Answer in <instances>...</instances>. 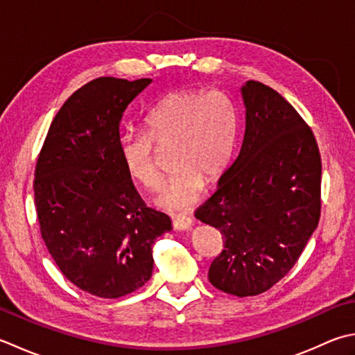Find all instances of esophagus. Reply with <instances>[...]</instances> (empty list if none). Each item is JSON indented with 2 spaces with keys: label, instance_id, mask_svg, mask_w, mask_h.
Masks as SVG:
<instances>
[{
  "label": "esophagus",
  "instance_id": "34e87169",
  "mask_svg": "<svg viewBox=\"0 0 355 355\" xmlns=\"http://www.w3.org/2000/svg\"><path fill=\"white\" fill-rule=\"evenodd\" d=\"M173 220V227L178 229V231H187L192 226V218L186 214H177L172 217Z\"/></svg>",
  "mask_w": 355,
  "mask_h": 355
}]
</instances>
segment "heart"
<instances>
[{"label": "heart", "mask_w": 355, "mask_h": 355, "mask_svg": "<svg viewBox=\"0 0 355 355\" xmlns=\"http://www.w3.org/2000/svg\"><path fill=\"white\" fill-rule=\"evenodd\" d=\"M146 126L148 134L128 132L121 137V162L132 180L154 191L162 184L155 144L172 148L175 171L158 198L169 209L198 201L205 177L215 180L225 172L237 140V112L220 90H173L148 114Z\"/></svg>", "instance_id": "b5f03b06"}]
</instances>
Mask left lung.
<instances>
[{
    "label": "left lung",
    "mask_w": 355,
    "mask_h": 355,
    "mask_svg": "<svg viewBox=\"0 0 355 355\" xmlns=\"http://www.w3.org/2000/svg\"><path fill=\"white\" fill-rule=\"evenodd\" d=\"M245 137L218 187L196 211L223 235L209 282L226 294L259 295L297 263L320 220L322 159L297 110L259 81L241 87Z\"/></svg>",
    "instance_id": "8db88e82"
}]
</instances>
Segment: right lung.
<instances>
[{
    "mask_svg": "<svg viewBox=\"0 0 355 355\" xmlns=\"http://www.w3.org/2000/svg\"><path fill=\"white\" fill-rule=\"evenodd\" d=\"M150 78L101 76L69 96L49 128L35 168L41 237L69 282L118 298L150 279L152 245L172 229L138 196L120 155L124 110Z\"/></svg>",
    "mask_w": 355,
    "mask_h": 355,
    "instance_id": "1",
    "label": "right lung"
}]
</instances>
